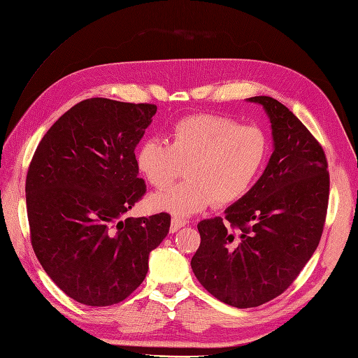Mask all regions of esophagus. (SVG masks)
Instances as JSON below:
<instances>
[{
    "instance_id": "esophagus-1",
    "label": "esophagus",
    "mask_w": 358,
    "mask_h": 358,
    "mask_svg": "<svg viewBox=\"0 0 358 358\" xmlns=\"http://www.w3.org/2000/svg\"><path fill=\"white\" fill-rule=\"evenodd\" d=\"M185 221L183 220H179V218H173L171 220V224H170V233H176L179 229H182V227H185Z\"/></svg>"
}]
</instances>
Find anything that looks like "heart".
<instances>
[{
	"instance_id": "1",
	"label": "heart",
	"mask_w": 358,
	"mask_h": 358,
	"mask_svg": "<svg viewBox=\"0 0 358 358\" xmlns=\"http://www.w3.org/2000/svg\"><path fill=\"white\" fill-rule=\"evenodd\" d=\"M268 155L263 129L221 115H192L173 125L169 143L146 138L136 150V167L149 185L166 188L187 166L185 180L152 194L154 210L185 218L213 201L229 206L251 191Z\"/></svg>"
}]
</instances>
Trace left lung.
<instances>
[{
  "label": "left lung",
  "mask_w": 358,
  "mask_h": 358,
  "mask_svg": "<svg viewBox=\"0 0 358 358\" xmlns=\"http://www.w3.org/2000/svg\"><path fill=\"white\" fill-rule=\"evenodd\" d=\"M270 121L273 154L246 196L225 216L203 220L191 268L227 305L255 308L292 284L320 243L330 179L324 150L288 107L259 95Z\"/></svg>",
  "instance_id": "left-lung-1"
}]
</instances>
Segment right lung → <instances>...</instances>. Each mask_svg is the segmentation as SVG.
<instances>
[{
  "label": "right lung",
  "instance_id": "right-lung-1",
  "mask_svg": "<svg viewBox=\"0 0 358 358\" xmlns=\"http://www.w3.org/2000/svg\"><path fill=\"white\" fill-rule=\"evenodd\" d=\"M154 104L90 99L41 138L27 175L31 243L48 276L88 306L122 301L143 282L170 215L122 216L146 191L134 150Z\"/></svg>",
  "mask_w": 358,
  "mask_h": 358
}]
</instances>
